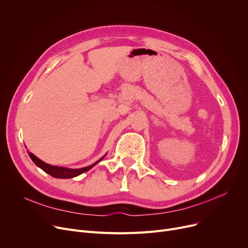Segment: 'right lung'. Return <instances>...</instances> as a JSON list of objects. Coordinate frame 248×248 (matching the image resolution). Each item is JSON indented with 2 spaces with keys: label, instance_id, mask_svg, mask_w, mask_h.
Instances as JSON below:
<instances>
[{
  "label": "right lung",
  "instance_id": "1",
  "mask_svg": "<svg viewBox=\"0 0 248 248\" xmlns=\"http://www.w3.org/2000/svg\"><path fill=\"white\" fill-rule=\"evenodd\" d=\"M28 154H29L30 158L32 159V161L35 163V165L37 167L41 168L44 172H46L50 176L54 177V178H59V179H70V178H74L78 175H80V174L90 170L91 168L95 166L97 163H99L104 158V157H102L96 163L90 165L88 167H84V168H81V169H68V168H64V167H57V166H52V165L46 164L43 161H41L40 159H38L34 154H32L30 152Z\"/></svg>",
  "mask_w": 248,
  "mask_h": 248
}]
</instances>
